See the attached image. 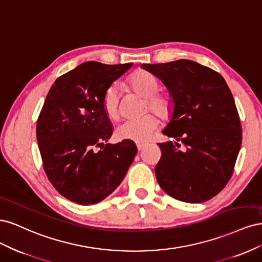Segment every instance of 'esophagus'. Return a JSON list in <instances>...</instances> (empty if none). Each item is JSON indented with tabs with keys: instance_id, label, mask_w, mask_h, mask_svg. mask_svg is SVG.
<instances>
[{
	"instance_id": "34e87169",
	"label": "esophagus",
	"mask_w": 262,
	"mask_h": 262,
	"mask_svg": "<svg viewBox=\"0 0 262 262\" xmlns=\"http://www.w3.org/2000/svg\"><path fill=\"white\" fill-rule=\"evenodd\" d=\"M144 146H145V144H144V143H140V142H139V143H137V147H138V149H139V150H142V149H143V148H144Z\"/></svg>"
}]
</instances>
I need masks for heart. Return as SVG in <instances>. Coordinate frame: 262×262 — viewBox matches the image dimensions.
I'll return each mask as SVG.
<instances>
[{"label":"heart","mask_w":262,"mask_h":262,"mask_svg":"<svg viewBox=\"0 0 262 262\" xmlns=\"http://www.w3.org/2000/svg\"><path fill=\"white\" fill-rule=\"evenodd\" d=\"M130 89L146 99V107L162 118L168 117L173 110V102L167 94L158 93L160 83L157 78L146 70H137L129 78ZM119 99L120 90L117 84L110 85L102 96V108L106 116L117 120L119 117ZM158 119L153 114L145 115L140 119H130L119 124L116 137L121 141L145 142L158 126Z\"/></svg>","instance_id":"b5f03b06"}]
</instances>
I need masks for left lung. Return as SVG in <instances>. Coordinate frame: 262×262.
I'll list each match as a JSON object with an SVG mask.
<instances>
[{
  "label": "left lung",
  "mask_w": 262,
  "mask_h": 262,
  "mask_svg": "<svg viewBox=\"0 0 262 262\" xmlns=\"http://www.w3.org/2000/svg\"><path fill=\"white\" fill-rule=\"evenodd\" d=\"M167 87L173 101L160 143L156 179L173 199L201 203L231 179L242 145V124L231 90L220 73L190 60L145 64ZM183 148H181V146Z\"/></svg>",
  "instance_id": "obj_1"
}]
</instances>
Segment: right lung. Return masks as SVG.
<instances>
[{"label": "right lung", "instance_id": "1", "mask_svg": "<svg viewBox=\"0 0 262 262\" xmlns=\"http://www.w3.org/2000/svg\"><path fill=\"white\" fill-rule=\"evenodd\" d=\"M132 64L82 63L58 77L47 95L37 121L38 146L47 177L70 201L89 205L104 200L137 155L133 141L105 144L114 130L102 108L108 87Z\"/></svg>", "mask_w": 262, "mask_h": 262}]
</instances>
